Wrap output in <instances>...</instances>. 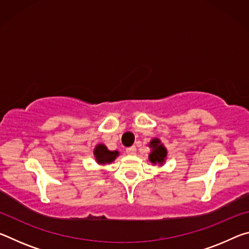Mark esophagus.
Wrapping results in <instances>:
<instances>
[{
  "instance_id": "1",
  "label": "esophagus",
  "mask_w": 249,
  "mask_h": 249,
  "mask_svg": "<svg viewBox=\"0 0 249 249\" xmlns=\"http://www.w3.org/2000/svg\"><path fill=\"white\" fill-rule=\"evenodd\" d=\"M135 153H136V147H135V146L126 148V154H127V155H134Z\"/></svg>"
}]
</instances>
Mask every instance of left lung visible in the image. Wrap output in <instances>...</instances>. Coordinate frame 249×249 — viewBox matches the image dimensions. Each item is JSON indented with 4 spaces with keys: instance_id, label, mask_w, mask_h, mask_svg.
<instances>
[{
    "instance_id": "1",
    "label": "left lung",
    "mask_w": 249,
    "mask_h": 249,
    "mask_svg": "<svg viewBox=\"0 0 249 249\" xmlns=\"http://www.w3.org/2000/svg\"><path fill=\"white\" fill-rule=\"evenodd\" d=\"M149 147L151 148L150 154L148 156L149 161L154 163V165H163V162H165L167 158V149L161 144V142L158 138H154V140L150 141Z\"/></svg>"
}]
</instances>
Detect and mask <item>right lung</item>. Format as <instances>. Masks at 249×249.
Here are the masks:
<instances>
[{"label":"right lung","instance_id":"right-lung-1","mask_svg":"<svg viewBox=\"0 0 249 249\" xmlns=\"http://www.w3.org/2000/svg\"><path fill=\"white\" fill-rule=\"evenodd\" d=\"M93 154L96 162H98L99 165H107V163H111L112 161H114L115 158L119 156V151H111L107 148L105 145L99 144L95 146Z\"/></svg>","mask_w":249,"mask_h":249}]
</instances>
